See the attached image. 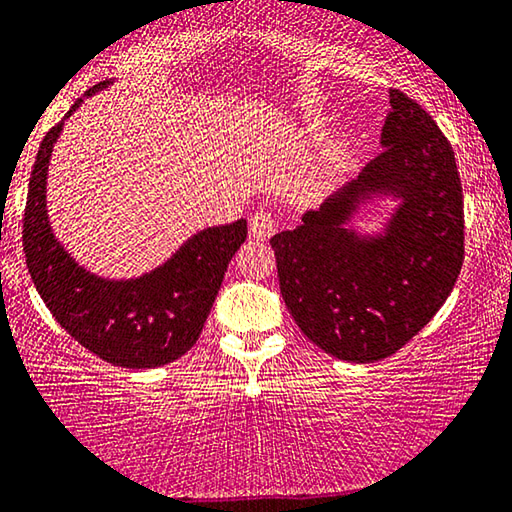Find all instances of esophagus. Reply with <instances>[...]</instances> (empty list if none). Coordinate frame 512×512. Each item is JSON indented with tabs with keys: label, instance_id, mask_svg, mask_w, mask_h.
Returning a JSON list of instances; mask_svg holds the SVG:
<instances>
[{
	"label": "esophagus",
	"instance_id": "esophagus-1",
	"mask_svg": "<svg viewBox=\"0 0 512 512\" xmlns=\"http://www.w3.org/2000/svg\"><path fill=\"white\" fill-rule=\"evenodd\" d=\"M248 227L250 237L266 241L275 232V218L271 216V212H266V209H257V212H253V216L248 218Z\"/></svg>",
	"mask_w": 512,
	"mask_h": 512
}]
</instances>
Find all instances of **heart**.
<instances>
[{"mask_svg":"<svg viewBox=\"0 0 512 512\" xmlns=\"http://www.w3.org/2000/svg\"><path fill=\"white\" fill-rule=\"evenodd\" d=\"M332 168H335V159H330L326 166H321V170H319V173H316V177H314V180H316V184L326 182V180H328V177L332 175Z\"/></svg>","mask_w":512,"mask_h":512,"instance_id":"heart-1","label":"heart"}]
</instances>
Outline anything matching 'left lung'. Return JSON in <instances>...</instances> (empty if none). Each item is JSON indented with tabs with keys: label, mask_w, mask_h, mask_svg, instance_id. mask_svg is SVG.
Masks as SVG:
<instances>
[{
	"label": "left lung",
	"mask_w": 512,
	"mask_h": 512,
	"mask_svg": "<svg viewBox=\"0 0 512 512\" xmlns=\"http://www.w3.org/2000/svg\"><path fill=\"white\" fill-rule=\"evenodd\" d=\"M383 150L296 230L271 237L280 291L303 335L332 358L378 362L433 319L465 259L462 186L451 143L399 88L389 91ZM371 195H396L385 238L345 225Z\"/></svg>",
	"instance_id": "1"
}]
</instances>
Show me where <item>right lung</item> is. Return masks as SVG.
Returning <instances> with one entry per match:
<instances>
[{
    "label": "right lung",
    "mask_w": 512,
    "mask_h": 512,
    "mask_svg": "<svg viewBox=\"0 0 512 512\" xmlns=\"http://www.w3.org/2000/svg\"><path fill=\"white\" fill-rule=\"evenodd\" d=\"M61 127L63 120L40 143L22 223L24 257L40 298L75 342L113 367L152 369L182 358L198 342L227 264L246 241V221L207 227L136 280L97 278L61 248L47 221V164Z\"/></svg>",
    "instance_id": "right-lung-1"
}]
</instances>
